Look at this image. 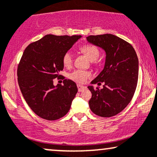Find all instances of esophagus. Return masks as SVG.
I'll use <instances>...</instances> for the list:
<instances>
[{
	"label": "esophagus",
	"instance_id": "esophagus-1",
	"mask_svg": "<svg viewBox=\"0 0 157 157\" xmlns=\"http://www.w3.org/2000/svg\"><path fill=\"white\" fill-rule=\"evenodd\" d=\"M77 88H78V91H79V92H82V90L86 89V87L82 86V85L78 84V85H77Z\"/></svg>",
	"mask_w": 157,
	"mask_h": 157
}]
</instances>
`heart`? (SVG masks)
Returning <instances> with one entry per match:
<instances>
[{"instance_id":"obj_1","label":"heart","mask_w":157,"mask_h":157,"mask_svg":"<svg viewBox=\"0 0 157 157\" xmlns=\"http://www.w3.org/2000/svg\"><path fill=\"white\" fill-rule=\"evenodd\" d=\"M80 50L82 53L86 55L90 60L94 61L99 57L100 51L97 47L93 44H86L80 48ZM63 63L64 67L69 68L71 67L73 63L72 55L70 52H65L63 56ZM69 78L75 82L79 83H82L86 81L88 77H90V72L86 70H81V69H77L72 72L69 74Z\"/></svg>"}]
</instances>
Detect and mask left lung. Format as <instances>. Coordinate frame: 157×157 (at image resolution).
<instances>
[{
    "instance_id": "8db88e82",
    "label": "left lung",
    "mask_w": 157,
    "mask_h": 157,
    "mask_svg": "<svg viewBox=\"0 0 157 157\" xmlns=\"http://www.w3.org/2000/svg\"><path fill=\"white\" fill-rule=\"evenodd\" d=\"M87 40L106 52L105 67L91 82H104L103 88L88 87L92 94L90 108L99 116H114L129 105L135 94L138 80L137 56L129 42L115 35L89 36Z\"/></svg>"
}]
</instances>
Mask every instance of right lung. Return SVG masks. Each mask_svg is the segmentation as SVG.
<instances>
[{
  "label": "right lung",
  "mask_w": 157,
  "mask_h": 157,
  "mask_svg": "<svg viewBox=\"0 0 157 157\" xmlns=\"http://www.w3.org/2000/svg\"><path fill=\"white\" fill-rule=\"evenodd\" d=\"M80 37L48 34L24 50L17 67L18 84L28 106L41 118L59 119L70 109L76 83L65 79L63 86H55L53 79H60L63 55Z\"/></svg>",
  "instance_id": "1"
}]
</instances>
